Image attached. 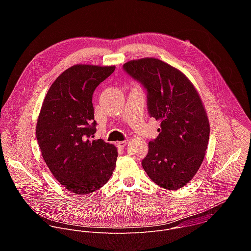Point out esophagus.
<instances>
[{
  "instance_id": "1",
  "label": "esophagus",
  "mask_w": 251,
  "mask_h": 251,
  "mask_svg": "<svg viewBox=\"0 0 251 251\" xmlns=\"http://www.w3.org/2000/svg\"><path fill=\"white\" fill-rule=\"evenodd\" d=\"M126 144H127V141H126V140H125V141H121V142H118L117 145H118V147H119V148H122V149H124V148L126 146Z\"/></svg>"
}]
</instances>
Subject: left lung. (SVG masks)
<instances>
[{"label":"left lung","instance_id":"1","mask_svg":"<svg viewBox=\"0 0 251 251\" xmlns=\"http://www.w3.org/2000/svg\"><path fill=\"white\" fill-rule=\"evenodd\" d=\"M123 68L141 83L150 116L160 121L159 134L149 142L142 160L144 170L157 185L179 189L197 173L208 148L210 124L202 100L182 72L158 59L133 60Z\"/></svg>","mask_w":251,"mask_h":251}]
</instances>
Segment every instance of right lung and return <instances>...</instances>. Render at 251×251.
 Wrapping results in <instances>:
<instances>
[{
    "mask_svg": "<svg viewBox=\"0 0 251 251\" xmlns=\"http://www.w3.org/2000/svg\"><path fill=\"white\" fill-rule=\"evenodd\" d=\"M115 67L75 65L51 85L36 123V139L48 168L57 180L76 194L103 186L113 174L117 148L97 131L93 95Z\"/></svg>",
    "mask_w": 251,
    "mask_h": 251,
    "instance_id": "right-lung-1",
    "label": "right lung"
}]
</instances>
